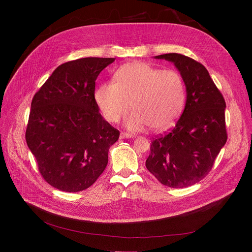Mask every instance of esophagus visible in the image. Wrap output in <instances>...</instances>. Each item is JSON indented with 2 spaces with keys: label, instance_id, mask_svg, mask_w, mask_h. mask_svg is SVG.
<instances>
[{
  "label": "esophagus",
  "instance_id": "34e87169",
  "mask_svg": "<svg viewBox=\"0 0 252 252\" xmlns=\"http://www.w3.org/2000/svg\"><path fill=\"white\" fill-rule=\"evenodd\" d=\"M133 137H134V135L128 134V133H125V131L121 133V138L122 139H128V138H133Z\"/></svg>",
  "mask_w": 252,
  "mask_h": 252
}]
</instances>
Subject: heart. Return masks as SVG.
Returning <instances> with one entry per match:
<instances>
[{
  "mask_svg": "<svg viewBox=\"0 0 252 252\" xmlns=\"http://www.w3.org/2000/svg\"><path fill=\"white\" fill-rule=\"evenodd\" d=\"M98 107L106 121L117 123L130 108L126 126L140 130L149 126L161 131L180 117L186 101V87L180 72L133 62L119 67L113 82L101 85L95 92Z\"/></svg>",
  "mask_w": 252,
  "mask_h": 252,
  "instance_id": "b5f03b06",
  "label": "heart"
}]
</instances>
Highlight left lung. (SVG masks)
Segmentation results:
<instances>
[{
    "label": "left lung",
    "instance_id": "obj_1",
    "mask_svg": "<svg viewBox=\"0 0 252 252\" xmlns=\"http://www.w3.org/2000/svg\"><path fill=\"white\" fill-rule=\"evenodd\" d=\"M155 58L176 65L187 100L176 126L153 138L146 167L167 187H190L209 174L227 142L226 102L201 63L178 53Z\"/></svg>",
    "mask_w": 252,
    "mask_h": 252
}]
</instances>
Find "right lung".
Returning a JSON list of instances; mask_svg holds the SVG:
<instances>
[{"label":"right lung","instance_id":"1","mask_svg":"<svg viewBox=\"0 0 252 252\" xmlns=\"http://www.w3.org/2000/svg\"><path fill=\"white\" fill-rule=\"evenodd\" d=\"M114 60L88 57L63 63L32 98L25 140L39 174L52 187L86 190L108 163L119 130L99 112L95 82Z\"/></svg>","mask_w":252,"mask_h":252}]
</instances>
